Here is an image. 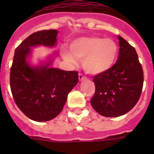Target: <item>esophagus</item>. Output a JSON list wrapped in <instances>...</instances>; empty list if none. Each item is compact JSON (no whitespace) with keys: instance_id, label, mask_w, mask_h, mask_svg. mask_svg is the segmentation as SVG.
Segmentation results:
<instances>
[{"instance_id":"34e87169","label":"esophagus","mask_w":154,"mask_h":154,"mask_svg":"<svg viewBox=\"0 0 154 154\" xmlns=\"http://www.w3.org/2000/svg\"><path fill=\"white\" fill-rule=\"evenodd\" d=\"M78 78H79V81H83L87 79V77L84 76L82 73H79L78 74Z\"/></svg>"}]
</instances>
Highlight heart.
Listing matches in <instances>:
<instances>
[{"label": "heart", "instance_id": "b5f03b06", "mask_svg": "<svg viewBox=\"0 0 154 154\" xmlns=\"http://www.w3.org/2000/svg\"><path fill=\"white\" fill-rule=\"evenodd\" d=\"M70 51L62 48L63 57L75 62L83 60L84 69L88 73L98 74L110 69L118 54V46L114 40L98 36H86L73 39L69 44Z\"/></svg>", "mask_w": 154, "mask_h": 154}]
</instances>
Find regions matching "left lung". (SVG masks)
<instances>
[{"label":"left lung","mask_w":154,"mask_h":154,"mask_svg":"<svg viewBox=\"0 0 154 154\" xmlns=\"http://www.w3.org/2000/svg\"><path fill=\"white\" fill-rule=\"evenodd\" d=\"M118 59L110 69L94 76L96 91L91 100L97 113L118 117L132 109L139 101L143 84V72L138 54L121 36H118Z\"/></svg>","instance_id":"left-lung-1"}]
</instances>
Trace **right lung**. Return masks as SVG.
<instances>
[{
	"instance_id": "right-lung-1",
	"label": "right lung",
	"mask_w": 154,
	"mask_h": 154,
	"mask_svg": "<svg viewBox=\"0 0 154 154\" xmlns=\"http://www.w3.org/2000/svg\"><path fill=\"white\" fill-rule=\"evenodd\" d=\"M57 31L35 32L16 48L13 57L10 84L16 106L35 121H48L59 115L67 95L78 82L76 71L50 67V62L33 67L27 63L30 48L36 45L52 47L56 44Z\"/></svg>"
}]
</instances>
